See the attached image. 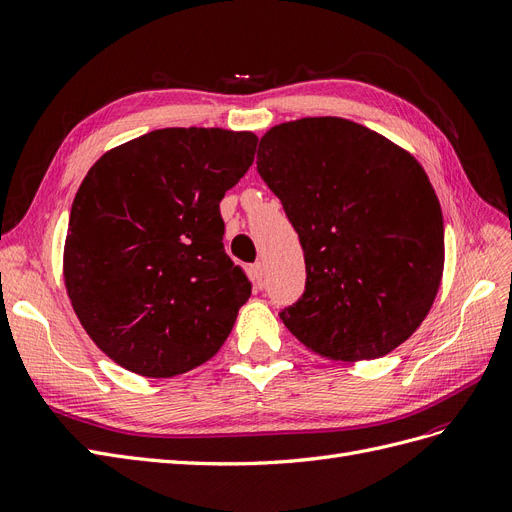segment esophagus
<instances>
[{
    "label": "esophagus",
    "mask_w": 512,
    "mask_h": 512,
    "mask_svg": "<svg viewBox=\"0 0 512 512\" xmlns=\"http://www.w3.org/2000/svg\"><path fill=\"white\" fill-rule=\"evenodd\" d=\"M252 273H254V280L258 282V284H262V280H265V262H254V267H252Z\"/></svg>",
    "instance_id": "esophagus-1"
}]
</instances>
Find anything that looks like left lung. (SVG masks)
<instances>
[{
	"mask_svg": "<svg viewBox=\"0 0 512 512\" xmlns=\"http://www.w3.org/2000/svg\"><path fill=\"white\" fill-rule=\"evenodd\" d=\"M256 168L305 254V292L280 312L331 361L389 354L421 327L444 269L438 196L408 151L342 117L280 123Z\"/></svg>",
	"mask_w": 512,
	"mask_h": 512,
	"instance_id": "left-lung-1",
	"label": "left lung"
}]
</instances>
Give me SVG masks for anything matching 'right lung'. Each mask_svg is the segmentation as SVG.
<instances>
[{"mask_svg": "<svg viewBox=\"0 0 512 512\" xmlns=\"http://www.w3.org/2000/svg\"><path fill=\"white\" fill-rule=\"evenodd\" d=\"M258 136L164 128L89 168L74 196L64 280L83 329L134 374L173 378L222 348L252 284L224 252L220 200Z\"/></svg>", "mask_w": 512, "mask_h": 512, "instance_id": "1", "label": "right lung"}]
</instances>
